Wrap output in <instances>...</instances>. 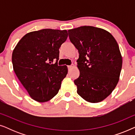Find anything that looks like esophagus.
<instances>
[{
	"instance_id": "1",
	"label": "esophagus",
	"mask_w": 135,
	"mask_h": 135,
	"mask_svg": "<svg viewBox=\"0 0 135 135\" xmlns=\"http://www.w3.org/2000/svg\"><path fill=\"white\" fill-rule=\"evenodd\" d=\"M74 64H71V65H70V66H68V69H71V68H74Z\"/></svg>"
}]
</instances>
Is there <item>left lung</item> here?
I'll use <instances>...</instances> for the list:
<instances>
[{"label": "left lung", "instance_id": "left-lung-1", "mask_svg": "<svg viewBox=\"0 0 135 135\" xmlns=\"http://www.w3.org/2000/svg\"><path fill=\"white\" fill-rule=\"evenodd\" d=\"M68 33L79 53L80 75L74 81L77 93L88 102H101L119 80L122 58L117 42L107 31L90 26L69 29Z\"/></svg>", "mask_w": 135, "mask_h": 135}]
</instances>
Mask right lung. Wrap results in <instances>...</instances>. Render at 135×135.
<instances>
[{"instance_id": "1", "label": "right lung", "mask_w": 135, "mask_h": 135, "mask_svg": "<svg viewBox=\"0 0 135 135\" xmlns=\"http://www.w3.org/2000/svg\"><path fill=\"white\" fill-rule=\"evenodd\" d=\"M68 36L66 30L33 31L23 36L13 50L15 73L34 100L46 102L58 93L68 74L67 66L58 65L59 49Z\"/></svg>"}]
</instances>
